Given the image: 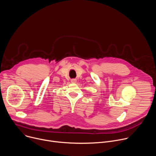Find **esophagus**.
<instances>
[{
  "instance_id": "obj_1",
  "label": "esophagus",
  "mask_w": 156,
  "mask_h": 156,
  "mask_svg": "<svg viewBox=\"0 0 156 156\" xmlns=\"http://www.w3.org/2000/svg\"><path fill=\"white\" fill-rule=\"evenodd\" d=\"M71 82L73 83H75L76 82V79H72Z\"/></svg>"
}]
</instances>
